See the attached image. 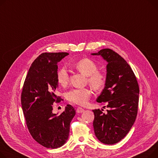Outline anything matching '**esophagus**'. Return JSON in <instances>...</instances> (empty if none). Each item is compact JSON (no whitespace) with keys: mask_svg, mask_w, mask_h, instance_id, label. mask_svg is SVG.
<instances>
[{"mask_svg":"<svg viewBox=\"0 0 158 158\" xmlns=\"http://www.w3.org/2000/svg\"><path fill=\"white\" fill-rule=\"evenodd\" d=\"M76 112H77V113H82V112H85V109L81 108V107H79L77 108Z\"/></svg>","mask_w":158,"mask_h":158,"instance_id":"obj_1","label":"esophagus"}]
</instances>
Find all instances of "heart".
Listing matches in <instances>:
<instances>
[{"label":"heart","mask_w":158,"mask_h":158,"mask_svg":"<svg viewBox=\"0 0 158 158\" xmlns=\"http://www.w3.org/2000/svg\"><path fill=\"white\" fill-rule=\"evenodd\" d=\"M74 67L84 75L88 76V81L90 86L94 90L102 89L106 81L103 73L98 71L97 64L89 58H83L75 63ZM56 79L60 85L65 87L69 82V73L66 67L60 68L56 73ZM91 92L88 88L73 89L67 93V99L71 103L84 106L90 96Z\"/></svg>","instance_id":"b5f03b06"}]
</instances>
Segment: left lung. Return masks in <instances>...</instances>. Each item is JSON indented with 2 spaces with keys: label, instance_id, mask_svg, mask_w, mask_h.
I'll return each instance as SVG.
<instances>
[{
  "label": "left lung",
  "instance_id": "obj_1",
  "mask_svg": "<svg viewBox=\"0 0 158 158\" xmlns=\"http://www.w3.org/2000/svg\"><path fill=\"white\" fill-rule=\"evenodd\" d=\"M91 55L107 62L106 86L97 102L106 103L109 108L106 114L103 109L93 110L94 134L102 143L112 145L127 135L135 121L139 86L131 68L117 52L106 48Z\"/></svg>",
  "mask_w": 158,
  "mask_h": 158
}]
</instances>
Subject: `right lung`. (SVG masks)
<instances>
[{
	"instance_id": "right-lung-1",
	"label": "right lung",
	"mask_w": 158,
	"mask_h": 158,
	"mask_svg": "<svg viewBox=\"0 0 158 158\" xmlns=\"http://www.w3.org/2000/svg\"><path fill=\"white\" fill-rule=\"evenodd\" d=\"M68 52H44L29 69L22 93V107L30 133L39 143L47 148H60L68 140L70 124L76 110L67 105L60 115L52 113L56 95L58 63Z\"/></svg>"
}]
</instances>
